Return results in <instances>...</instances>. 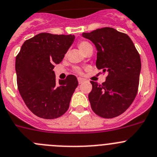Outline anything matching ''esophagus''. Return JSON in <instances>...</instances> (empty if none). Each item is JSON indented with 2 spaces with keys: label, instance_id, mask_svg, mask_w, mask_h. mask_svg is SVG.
<instances>
[{
  "label": "esophagus",
  "instance_id": "esophagus-1",
  "mask_svg": "<svg viewBox=\"0 0 157 157\" xmlns=\"http://www.w3.org/2000/svg\"><path fill=\"white\" fill-rule=\"evenodd\" d=\"M85 81V79L82 78V77H78V83H82L83 82Z\"/></svg>",
  "mask_w": 157,
  "mask_h": 157
}]
</instances>
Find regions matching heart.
<instances>
[{"label":"heart","instance_id":"heart-1","mask_svg":"<svg viewBox=\"0 0 157 157\" xmlns=\"http://www.w3.org/2000/svg\"><path fill=\"white\" fill-rule=\"evenodd\" d=\"M90 43H88V42H80V43H79V45H78V47H79V49H80V50L82 52H83V51L85 50L86 49H87V47H89V46H90Z\"/></svg>","mask_w":157,"mask_h":157}]
</instances>
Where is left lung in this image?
<instances>
[{"mask_svg": "<svg viewBox=\"0 0 157 157\" xmlns=\"http://www.w3.org/2000/svg\"><path fill=\"white\" fill-rule=\"evenodd\" d=\"M97 49L96 67L107 72L105 82L90 81L89 101L95 114L105 118L118 116L128 109L137 94L141 60L128 35L105 27L82 33Z\"/></svg>", "mask_w": 157, "mask_h": 157, "instance_id": "left-lung-1", "label": "left lung"}]
</instances>
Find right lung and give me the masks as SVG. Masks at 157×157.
I'll return each mask as SVG.
<instances>
[{
    "instance_id": "add662e5",
    "label": "right lung",
    "mask_w": 157,
    "mask_h": 157,
    "mask_svg": "<svg viewBox=\"0 0 157 157\" xmlns=\"http://www.w3.org/2000/svg\"><path fill=\"white\" fill-rule=\"evenodd\" d=\"M74 39V35L39 33L26 40L16 56L19 93L39 118H56L68 110L78 81L74 75H68L56 83L53 69L62 62Z\"/></svg>"
}]
</instances>
